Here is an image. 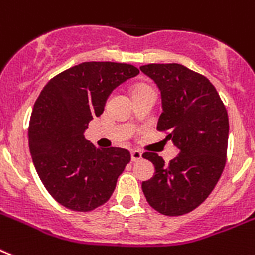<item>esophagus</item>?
<instances>
[{
	"label": "esophagus",
	"instance_id": "esophagus-1",
	"mask_svg": "<svg viewBox=\"0 0 255 255\" xmlns=\"http://www.w3.org/2000/svg\"><path fill=\"white\" fill-rule=\"evenodd\" d=\"M141 158H142V153L138 150H132L131 151V159L132 162H137V160H140Z\"/></svg>",
	"mask_w": 255,
	"mask_h": 255
}]
</instances>
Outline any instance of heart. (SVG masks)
Returning a JSON list of instances; mask_svg holds the SVG:
<instances>
[{
    "label": "heart",
    "instance_id": "heart-1",
    "mask_svg": "<svg viewBox=\"0 0 255 255\" xmlns=\"http://www.w3.org/2000/svg\"><path fill=\"white\" fill-rule=\"evenodd\" d=\"M141 88H146V85H136L133 91H137V89H141Z\"/></svg>",
    "mask_w": 255,
    "mask_h": 255
}]
</instances>
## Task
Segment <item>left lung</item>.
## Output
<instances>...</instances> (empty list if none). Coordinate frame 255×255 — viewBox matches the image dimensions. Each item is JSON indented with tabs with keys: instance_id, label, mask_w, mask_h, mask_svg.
Returning <instances> with one entry per match:
<instances>
[{
	"instance_id": "obj_1",
	"label": "left lung",
	"mask_w": 255,
	"mask_h": 255,
	"mask_svg": "<svg viewBox=\"0 0 255 255\" xmlns=\"http://www.w3.org/2000/svg\"><path fill=\"white\" fill-rule=\"evenodd\" d=\"M140 70L160 89L163 113L157 129L180 150L168 164L157 153L142 154L154 164L155 175L141 187L154 210L179 217L200 206L220 179L227 160L228 114L204 75L179 63H150Z\"/></svg>"
}]
</instances>
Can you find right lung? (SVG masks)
Returning a JSON list of instances; mask_svg holds the SVG:
<instances>
[{"instance_id": "obj_1", "label": "right lung", "mask_w": 255, "mask_h": 255, "mask_svg": "<svg viewBox=\"0 0 255 255\" xmlns=\"http://www.w3.org/2000/svg\"><path fill=\"white\" fill-rule=\"evenodd\" d=\"M138 74L127 63L84 62L50 79L36 100L29 151L44 187L62 206L95 210L114 192L131 154L122 147L97 149L84 131L104 113L111 92Z\"/></svg>"}]
</instances>
